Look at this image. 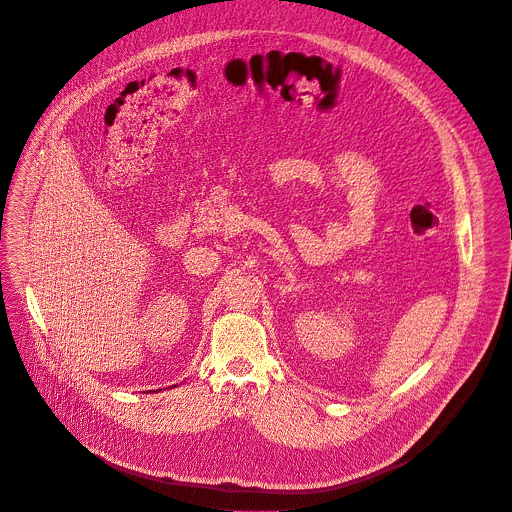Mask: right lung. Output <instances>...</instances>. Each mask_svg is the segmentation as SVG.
Returning a JSON list of instances; mask_svg holds the SVG:
<instances>
[{
    "instance_id": "right-lung-1",
    "label": "right lung",
    "mask_w": 512,
    "mask_h": 512,
    "mask_svg": "<svg viewBox=\"0 0 512 512\" xmlns=\"http://www.w3.org/2000/svg\"><path fill=\"white\" fill-rule=\"evenodd\" d=\"M171 388H177V384H175V386H171ZM149 392H151V390H149ZM153 392H161V388H159V390H153Z\"/></svg>"
}]
</instances>
